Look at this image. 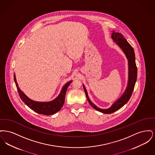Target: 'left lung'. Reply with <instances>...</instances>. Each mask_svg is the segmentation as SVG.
Returning a JSON list of instances; mask_svg holds the SVG:
<instances>
[{
  "label": "left lung",
  "mask_w": 155,
  "mask_h": 155,
  "mask_svg": "<svg viewBox=\"0 0 155 155\" xmlns=\"http://www.w3.org/2000/svg\"><path fill=\"white\" fill-rule=\"evenodd\" d=\"M111 38L113 39V41L118 45V46L123 50L128 61V81L124 93L116 102L112 104L110 107L106 109H102L97 107L96 105H95L90 101L88 96L87 91L83 85L86 97H87V100L91 106L96 110L105 114H110L117 110L128 102L132 95L137 78V67L135 63V53L133 47L127 42L124 37L120 33L115 32L113 31L111 34Z\"/></svg>",
  "instance_id": "8db88e82"
}]
</instances>
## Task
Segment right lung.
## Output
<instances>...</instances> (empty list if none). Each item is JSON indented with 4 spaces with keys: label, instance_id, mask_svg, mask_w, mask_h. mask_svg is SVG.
<instances>
[{
    "label": "right lung",
    "instance_id": "right-lung-1",
    "mask_svg": "<svg viewBox=\"0 0 155 155\" xmlns=\"http://www.w3.org/2000/svg\"><path fill=\"white\" fill-rule=\"evenodd\" d=\"M14 80L19 96L22 100V102H24L25 104L27 106H28L32 110L37 112L39 114H42L48 116L53 114L61 109L64 103L65 96L67 88L72 82V81H70L66 83L63 87L59 96L53 101L48 102H39L34 101L30 99V98H28L24 94V92L18 86L15 74H14Z\"/></svg>",
    "mask_w": 155,
    "mask_h": 155
}]
</instances>
